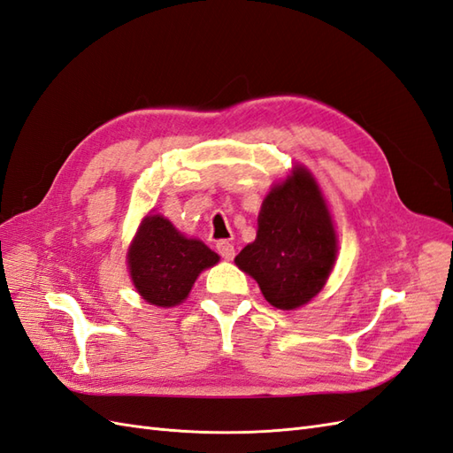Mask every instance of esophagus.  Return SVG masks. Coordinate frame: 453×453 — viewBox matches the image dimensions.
I'll return each instance as SVG.
<instances>
[{"label": "esophagus", "instance_id": "obj_1", "mask_svg": "<svg viewBox=\"0 0 453 453\" xmlns=\"http://www.w3.org/2000/svg\"><path fill=\"white\" fill-rule=\"evenodd\" d=\"M216 249H218V252H219V257H222L224 260H234L235 249H234V245H231L229 241H218Z\"/></svg>", "mask_w": 453, "mask_h": 453}]
</instances>
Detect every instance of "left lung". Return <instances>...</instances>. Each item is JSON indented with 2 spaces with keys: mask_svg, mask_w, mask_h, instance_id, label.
Returning a JSON list of instances; mask_svg holds the SVG:
<instances>
[{
  "mask_svg": "<svg viewBox=\"0 0 453 453\" xmlns=\"http://www.w3.org/2000/svg\"><path fill=\"white\" fill-rule=\"evenodd\" d=\"M337 260V234L316 178L295 166L275 183L258 214L257 239L235 264L257 280L264 298L280 310L308 304Z\"/></svg>",
  "mask_w": 453,
  "mask_h": 453,
  "instance_id": "obj_1",
  "label": "left lung"
}]
</instances>
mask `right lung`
<instances>
[{"mask_svg": "<svg viewBox=\"0 0 453 453\" xmlns=\"http://www.w3.org/2000/svg\"><path fill=\"white\" fill-rule=\"evenodd\" d=\"M219 257L199 239H188L160 214L143 218L127 250V268L145 303L172 308L188 298L199 273Z\"/></svg>", "mask_w": 453, "mask_h": 453, "instance_id": "add662e5", "label": "right lung"}]
</instances>
